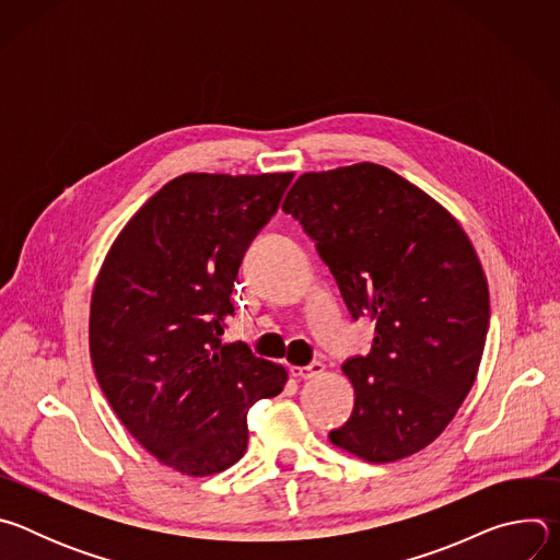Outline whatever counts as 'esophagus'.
<instances>
[{
	"label": "esophagus",
	"instance_id": "1",
	"mask_svg": "<svg viewBox=\"0 0 560 560\" xmlns=\"http://www.w3.org/2000/svg\"><path fill=\"white\" fill-rule=\"evenodd\" d=\"M324 370H326V365L318 363V361H314L310 365H292L290 368L292 376H296V378H314L318 374H324Z\"/></svg>",
	"mask_w": 560,
	"mask_h": 560
}]
</instances>
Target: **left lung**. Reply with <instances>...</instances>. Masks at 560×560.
Segmentation results:
<instances>
[{
	"instance_id": "8db88e82",
	"label": "left lung",
	"mask_w": 560,
	"mask_h": 560,
	"mask_svg": "<svg viewBox=\"0 0 560 560\" xmlns=\"http://www.w3.org/2000/svg\"><path fill=\"white\" fill-rule=\"evenodd\" d=\"M283 210L316 244L354 322H376L370 354L343 363L354 410L330 441L368 463L423 450L471 389L490 326L488 279L465 230L368 162L301 175Z\"/></svg>"
}]
</instances>
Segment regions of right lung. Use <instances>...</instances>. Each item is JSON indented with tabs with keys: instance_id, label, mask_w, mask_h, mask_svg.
<instances>
[{
	"instance_id": "1",
	"label": "right lung",
	"mask_w": 560,
	"mask_h": 560,
	"mask_svg": "<svg viewBox=\"0 0 560 560\" xmlns=\"http://www.w3.org/2000/svg\"><path fill=\"white\" fill-rule=\"evenodd\" d=\"M292 173H188L124 225L91 301V359L126 430L188 476L223 471L248 447V410L288 372L242 341L221 343L230 294Z\"/></svg>"
}]
</instances>
